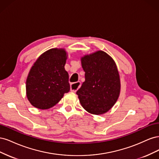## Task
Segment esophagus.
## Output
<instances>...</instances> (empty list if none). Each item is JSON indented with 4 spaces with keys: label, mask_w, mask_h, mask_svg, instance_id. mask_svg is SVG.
Wrapping results in <instances>:
<instances>
[{
    "label": "esophagus",
    "mask_w": 159,
    "mask_h": 159,
    "mask_svg": "<svg viewBox=\"0 0 159 159\" xmlns=\"http://www.w3.org/2000/svg\"><path fill=\"white\" fill-rule=\"evenodd\" d=\"M81 85V83L80 81H78V82H75L74 84H71V91L72 92H76V91L78 90Z\"/></svg>",
    "instance_id": "obj_1"
}]
</instances>
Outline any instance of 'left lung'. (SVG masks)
<instances>
[{
  "instance_id": "1",
  "label": "left lung",
  "mask_w": 159,
  "mask_h": 159,
  "mask_svg": "<svg viewBox=\"0 0 159 159\" xmlns=\"http://www.w3.org/2000/svg\"><path fill=\"white\" fill-rule=\"evenodd\" d=\"M85 81L77 91L80 102L90 113L102 115L116 103L120 93L119 74L114 60L98 51L81 57Z\"/></svg>"
}]
</instances>
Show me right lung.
<instances>
[{
    "label": "right lung",
    "mask_w": 159,
    "mask_h": 159,
    "mask_svg": "<svg viewBox=\"0 0 159 159\" xmlns=\"http://www.w3.org/2000/svg\"><path fill=\"white\" fill-rule=\"evenodd\" d=\"M67 59L64 49H51L34 64L26 80V95L34 107L47 109L58 103L70 89L69 75L65 70Z\"/></svg>",
    "instance_id": "obj_1"
}]
</instances>
